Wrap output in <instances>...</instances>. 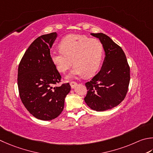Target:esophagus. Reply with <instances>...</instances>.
Masks as SVG:
<instances>
[{"mask_svg":"<svg viewBox=\"0 0 153 153\" xmlns=\"http://www.w3.org/2000/svg\"><path fill=\"white\" fill-rule=\"evenodd\" d=\"M70 84L71 85V88H74L77 85V83L76 82H71Z\"/></svg>","mask_w":153,"mask_h":153,"instance_id":"esophagus-1","label":"esophagus"}]
</instances>
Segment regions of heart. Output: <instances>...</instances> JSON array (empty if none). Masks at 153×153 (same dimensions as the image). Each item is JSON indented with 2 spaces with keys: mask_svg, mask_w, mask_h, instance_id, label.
Returning <instances> with one entry per match:
<instances>
[{
  "mask_svg": "<svg viewBox=\"0 0 153 153\" xmlns=\"http://www.w3.org/2000/svg\"><path fill=\"white\" fill-rule=\"evenodd\" d=\"M60 50H52L50 57L59 72L64 74L73 65L68 79L76 76L91 77L100 68L103 56V47L100 40L85 35L69 34L59 44Z\"/></svg>",
  "mask_w": 153,
  "mask_h": 153,
  "instance_id": "obj_1",
  "label": "heart"
}]
</instances>
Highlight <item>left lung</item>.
<instances>
[{"label":"left lung","mask_w":153,"mask_h":153,"mask_svg":"<svg viewBox=\"0 0 153 153\" xmlns=\"http://www.w3.org/2000/svg\"><path fill=\"white\" fill-rule=\"evenodd\" d=\"M102 44L105 58L99 73L85 83L86 104L96 111L117 106L124 100L130 82V68L123 50L108 36L91 33Z\"/></svg>","instance_id":"left-lung-1"}]
</instances>
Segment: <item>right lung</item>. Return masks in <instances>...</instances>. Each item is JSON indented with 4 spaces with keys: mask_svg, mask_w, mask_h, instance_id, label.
Returning a JSON list of instances; mask_svg holds the SVG:
<instances>
[{
    "mask_svg": "<svg viewBox=\"0 0 153 153\" xmlns=\"http://www.w3.org/2000/svg\"><path fill=\"white\" fill-rule=\"evenodd\" d=\"M56 32L37 38L28 47L18 69V87L20 100L36 118L50 121L64 109V101L71 90L69 83L61 86V76L50 57Z\"/></svg>",
    "mask_w": 153,
    "mask_h": 153,
    "instance_id": "obj_1",
    "label": "right lung"
}]
</instances>
